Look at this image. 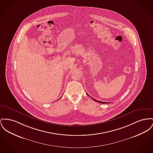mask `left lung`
Wrapping results in <instances>:
<instances>
[{
    "mask_svg": "<svg viewBox=\"0 0 153 153\" xmlns=\"http://www.w3.org/2000/svg\"><path fill=\"white\" fill-rule=\"evenodd\" d=\"M88 95H89L88 94H87ZM90 96V95H89ZM92 98V97H91ZM92 99H93V100H94L95 101H96V102H99V103H108V102H101V101H99V100H96V99H94V98H92Z\"/></svg>",
    "mask_w": 153,
    "mask_h": 153,
    "instance_id": "obj_1",
    "label": "left lung"
}]
</instances>
